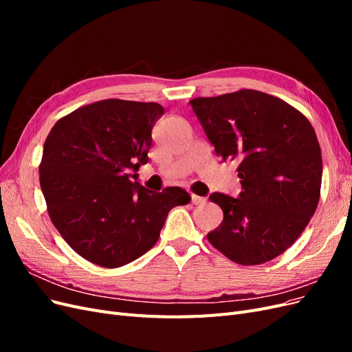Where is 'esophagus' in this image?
I'll list each match as a JSON object with an SVG mask.
<instances>
[{
  "label": "esophagus",
  "instance_id": "34e87169",
  "mask_svg": "<svg viewBox=\"0 0 352 352\" xmlns=\"http://www.w3.org/2000/svg\"><path fill=\"white\" fill-rule=\"evenodd\" d=\"M190 198H192V204L194 206H202V204H206V198H202V197H198V195H195V194H192L190 195Z\"/></svg>",
  "mask_w": 352,
  "mask_h": 352
}]
</instances>
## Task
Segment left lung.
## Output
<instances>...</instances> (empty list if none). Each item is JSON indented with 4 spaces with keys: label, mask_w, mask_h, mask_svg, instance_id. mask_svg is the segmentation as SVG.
<instances>
[{
    "label": "left lung",
    "mask_w": 352,
    "mask_h": 352,
    "mask_svg": "<svg viewBox=\"0 0 352 352\" xmlns=\"http://www.w3.org/2000/svg\"><path fill=\"white\" fill-rule=\"evenodd\" d=\"M217 157L238 163L239 198L212 194L223 210L208 242L241 265L267 263L304 232L320 199L322 151L307 117L254 89L190 101Z\"/></svg>",
    "instance_id": "left-lung-1"
}]
</instances>
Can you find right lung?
<instances>
[{
	"label": "right lung",
	"mask_w": 352,
	"mask_h": 352,
	"mask_svg": "<svg viewBox=\"0 0 352 352\" xmlns=\"http://www.w3.org/2000/svg\"><path fill=\"white\" fill-rule=\"evenodd\" d=\"M163 113L157 102L102 100L61 117L48 133L42 194L52 225L85 260L116 269L140 258L168 211L190 201L179 186L155 194L136 182Z\"/></svg>",
	"instance_id": "right-lung-1"
}]
</instances>
